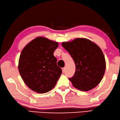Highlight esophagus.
<instances>
[{
	"label": "esophagus",
	"mask_w": 120,
	"mask_h": 120,
	"mask_svg": "<svg viewBox=\"0 0 120 120\" xmlns=\"http://www.w3.org/2000/svg\"><path fill=\"white\" fill-rule=\"evenodd\" d=\"M62 71H63V73H64V72L65 71V67H64V68H62Z\"/></svg>",
	"instance_id": "esophagus-1"
}]
</instances>
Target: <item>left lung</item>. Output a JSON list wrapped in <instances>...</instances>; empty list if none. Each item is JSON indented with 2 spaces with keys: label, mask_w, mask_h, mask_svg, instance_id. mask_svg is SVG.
I'll return each instance as SVG.
<instances>
[{
  "label": "left lung",
  "mask_w": 120,
  "mask_h": 120,
  "mask_svg": "<svg viewBox=\"0 0 120 120\" xmlns=\"http://www.w3.org/2000/svg\"><path fill=\"white\" fill-rule=\"evenodd\" d=\"M62 45L70 54L76 65L74 75L69 78L73 86L83 91L95 88L101 82L105 71V57L101 49L85 38L64 42Z\"/></svg>",
  "instance_id": "1"
}]
</instances>
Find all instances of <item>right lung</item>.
<instances>
[{"mask_svg":"<svg viewBox=\"0 0 120 120\" xmlns=\"http://www.w3.org/2000/svg\"><path fill=\"white\" fill-rule=\"evenodd\" d=\"M58 46V42L39 37L22 49L18 69L24 82L33 91L44 94L56 85L62 73L53 55Z\"/></svg>","mask_w":120,"mask_h":120,"instance_id":"obj_1","label":"right lung"}]
</instances>
